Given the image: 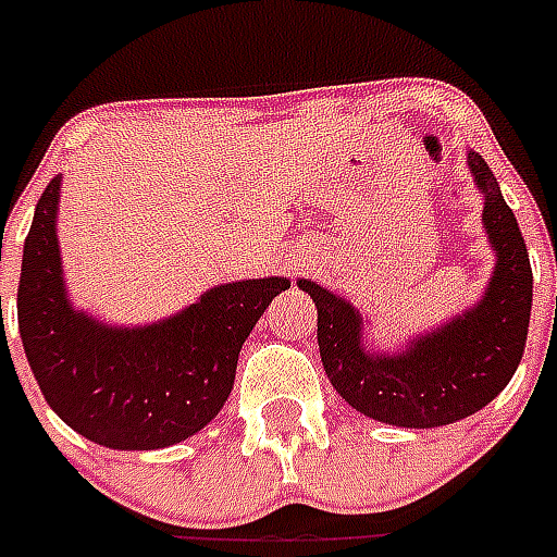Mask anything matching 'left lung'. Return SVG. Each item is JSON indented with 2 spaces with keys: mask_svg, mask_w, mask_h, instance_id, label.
<instances>
[{
  "mask_svg": "<svg viewBox=\"0 0 557 557\" xmlns=\"http://www.w3.org/2000/svg\"><path fill=\"white\" fill-rule=\"evenodd\" d=\"M483 201V227L497 257L480 304L424 332L401 352H370L356 306L312 280H297L318 306L323 370L358 413L398 428H440L483 410L511 381L527 347L532 265L518 219L483 156L468 152Z\"/></svg>",
  "mask_w": 557,
  "mask_h": 557,
  "instance_id": "8db88e82",
  "label": "left lung"
}]
</instances>
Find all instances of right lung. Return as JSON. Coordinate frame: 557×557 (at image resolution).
<instances>
[{
	"label": "right lung",
	"instance_id": "1",
	"mask_svg": "<svg viewBox=\"0 0 557 557\" xmlns=\"http://www.w3.org/2000/svg\"><path fill=\"white\" fill-rule=\"evenodd\" d=\"M60 182L51 178L37 201L16 292L34 379L51 410L86 440L117 450L176 445L222 410L245 338L271 297L292 283H225L168 321L135 330L98 323L65 295L57 245Z\"/></svg>",
	"mask_w": 557,
	"mask_h": 557
}]
</instances>
